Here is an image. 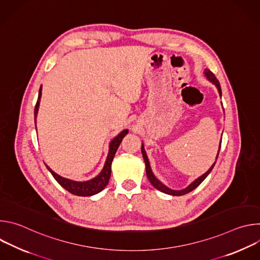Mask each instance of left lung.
<instances>
[{"label":"left lung","instance_id":"8db88e82","mask_svg":"<svg viewBox=\"0 0 260 260\" xmlns=\"http://www.w3.org/2000/svg\"><path fill=\"white\" fill-rule=\"evenodd\" d=\"M204 73H205V76L207 77V79H208L209 81H211L213 84L216 85V87H217V89H218V92H219V94H220V96H221V87H220L219 81L217 80V78L215 77L214 74H213L209 69H206ZM220 147H221V142H220V145H219V150H218L216 159L218 158V154H219V151H220ZM141 151H142V155H143V158H144V161H145V166H146V175H147L148 179H149L150 183L153 185V186H154L157 190H159V191H161V192H164V193H167V194L177 196V197H179V196H184V194H186V193L192 191L193 189H196V188L199 186V185L207 178V176L211 173V171L213 170V168H214V166H215V164H216V161H215V162L212 165V167H211L203 176H201V177H199L198 179H196V180L189 185V186H187L186 188H184V189H182V190H173V189L167 187L166 185L162 184V183L154 176V174L152 173V170H151V168H150V164H149V160H148V157H147V154H146V152H145L144 145H143V144H142Z\"/></svg>","mask_w":260,"mask_h":260}]
</instances>
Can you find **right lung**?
Listing matches in <instances>:
<instances>
[{"mask_svg": "<svg viewBox=\"0 0 260 260\" xmlns=\"http://www.w3.org/2000/svg\"><path fill=\"white\" fill-rule=\"evenodd\" d=\"M41 94H42V86L40 87L38 101H37L36 106H35V124H36L37 114H38ZM127 133H128V131L124 129L117 137H115L112 141H111V143L109 145V153H108L106 162L104 165V168L101 171V173L93 179H90L88 181H83V182L74 181V180L67 179V178H63V177L57 175L48 166H46V165L45 166L48 169V171L51 173L53 178L58 182L60 186L63 187L69 192H71L72 194H75L78 197H90V196L96 194L107 186L110 176H111V164H112L114 155L118 149V147H119L122 139L125 137V135H127Z\"/></svg>", "mask_w": 260, "mask_h": 260, "instance_id": "right-lung-1", "label": "right lung"}]
</instances>
